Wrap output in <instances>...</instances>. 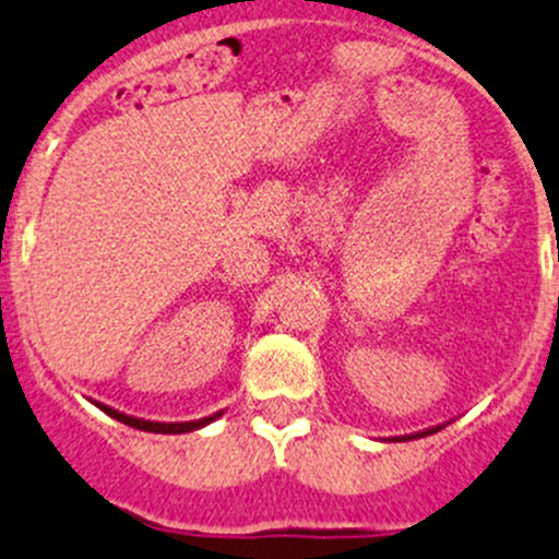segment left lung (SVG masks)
Wrapping results in <instances>:
<instances>
[{
  "mask_svg": "<svg viewBox=\"0 0 559 559\" xmlns=\"http://www.w3.org/2000/svg\"><path fill=\"white\" fill-rule=\"evenodd\" d=\"M445 426V424H442ZM442 426H431V429H424V431H415V435H404V437H390V440L393 442H406V440H417V437H429V435H435V431H440Z\"/></svg>",
  "mask_w": 559,
  "mask_h": 559,
  "instance_id": "obj_1",
  "label": "left lung"
}]
</instances>
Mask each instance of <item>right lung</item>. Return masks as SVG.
<instances>
[{"label":"right lung","mask_w":559,"mask_h":559,"mask_svg":"<svg viewBox=\"0 0 559 559\" xmlns=\"http://www.w3.org/2000/svg\"><path fill=\"white\" fill-rule=\"evenodd\" d=\"M92 404H95L97 409L106 412L108 417H114V420H119V424L133 426V429H139V431H153V435H188V431L204 429V426H207V424H213L215 417L224 415V412H215V415L202 417V420H188V424H158V420H144V417L124 415V412L114 409V406H106V404H97V401H92Z\"/></svg>","instance_id":"right-lung-1"}]
</instances>
